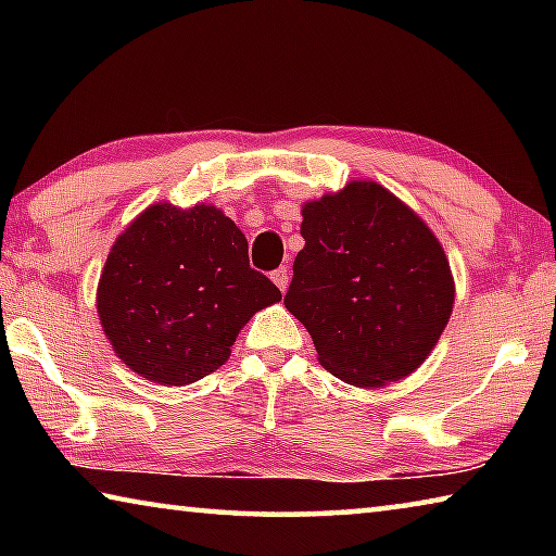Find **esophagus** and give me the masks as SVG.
<instances>
[{
  "instance_id": "obj_1",
  "label": "esophagus",
  "mask_w": 556,
  "mask_h": 556,
  "mask_svg": "<svg viewBox=\"0 0 556 556\" xmlns=\"http://www.w3.org/2000/svg\"><path fill=\"white\" fill-rule=\"evenodd\" d=\"M271 281H275V285L279 287V291H287V287H289V269L287 267H279V269L271 271Z\"/></svg>"
}]
</instances>
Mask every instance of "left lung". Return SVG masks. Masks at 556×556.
Masks as SVG:
<instances>
[{"label":"left lung","instance_id":"left-lung-1","mask_svg":"<svg viewBox=\"0 0 556 556\" xmlns=\"http://www.w3.org/2000/svg\"><path fill=\"white\" fill-rule=\"evenodd\" d=\"M304 250L285 306L314 338L318 363L355 388L407 378L454 312L446 252L407 203L375 181L301 205Z\"/></svg>","mask_w":556,"mask_h":556}]
</instances>
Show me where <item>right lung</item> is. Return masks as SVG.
I'll return each mask as SVG.
<instances>
[{"label":"right lung","instance_id":"obj_1","mask_svg":"<svg viewBox=\"0 0 556 556\" xmlns=\"http://www.w3.org/2000/svg\"><path fill=\"white\" fill-rule=\"evenodd\" d=\"M281 291L250 267L248 240L211 203H152L117 235L98 316L131 372L181 388L218 370L242 326Z\"/></svg>","mask_w":556,"mask_h":556}]
</instances>
